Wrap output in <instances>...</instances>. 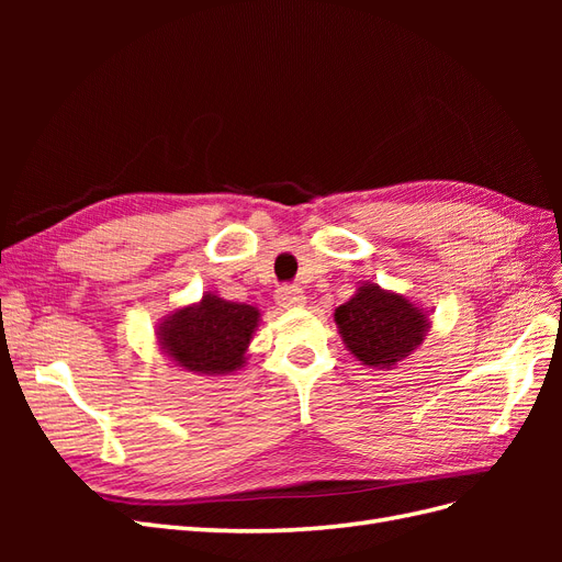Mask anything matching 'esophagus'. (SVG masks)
Returning <instances> with one entry per match:
<instances>
[{
  "mask_svg": "<svg viewBox=\"0 0 562 562\" xmlns=\"http://www.w3.org/2000/svg\"><path fill=\"white\" fill-rule=\"evenodd\" d=\"M304 300H307V297H304L302 288H297V285H283V288H279V291H277V302L281 304V307H285V310L302 307Z\"/></svg>",
  "mask_w": 562,
  "mask_h": 562,
  "instance_id": "1",
  "label": "esophagus"
}]
</instances>
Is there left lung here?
I'll return each mask as SVG.
<instances>
[{"label": "left lung", "mask_w": 562, "mask_h": 562, "mask_svg": "<svg viewBox=\"0 0 562 562\" xmlns=\"http://www.w3.org/2000/svg\"><path fill=\"white\" fill-rule=\"evenodd\" d=\"M345 347L368 368H391L405 361L427 337L431 321L422 307L378 283L356 288L349 302L335 310Z\"/></svg>", "instance_id": "8db88e82"}]
</instances>
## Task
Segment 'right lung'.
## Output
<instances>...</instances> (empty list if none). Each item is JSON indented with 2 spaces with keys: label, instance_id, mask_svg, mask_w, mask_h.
<instances>
[{
  "label": "right lung",
  "instance_id": "1",
  "mask_svg": "<svg viewBox=\"0 0 562 562\" xmlns=\"http://www.w3.org/2000/svg\"><path fill=\"white\" fill-rule=\"evenodd\" d=\"M260 310L206 293L196 304L164 316L157 328L161 351L194 375H232L246 363Z\"/></svg>",
  "mask_w": 562,
  "mask_h": 562
}]
</instances>
